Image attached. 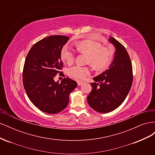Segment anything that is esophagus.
I'll return each mask as SVG.
<instances>
[{"label":"esophagus","instance_id":"34e87169","mask_svg":"<svg viewBox=\"0 0 155 155\" xmlns=\"http://www.w3.org/2000/svg\"><path fill=\"white\" fill-rule=\"evenodd\" d=\"M82 84H83V83H82V82L78 81V86H80V85H81Z\"/></svg>","mask_w":155,"mask_h":155}]
</instances>
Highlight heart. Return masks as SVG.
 I'll use <instances>...</instances> for the list:
<instances>
[{
	"instance_id": "heart-1",
	"label": "heart",
	"mask_w": 155,
	"mask_h": 155,
	"mask_svg": "<svg viewBox=\"0 0 155 155\" xmlns=\"http://www.w3.org/2000/svg\"><path fill=\"white\" fill-rule=\"evenodd\" d=\"M76 46L79 52L87 55V63L90 64L96 70L102 71L109 67L112 57V52L109 48L101 46L100 43L90 40L79 41ZM61 58L63 61L71 64L74 61L75 55L72 50L64 46L61 50ZM67 73L71 78L81 81L85 80L91 74V68L87 67L74 66L70 68Z\"/></svg>"
}]
</instances>
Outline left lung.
I'll list each match as a JSON object with an SVG mask.
<instances>
[{
	"label": "left lung",
	"mask_w": 155,
	"mask_h": 155,
	"mask_svg": "<svg viewBox=\"0 0 155 155\" xmlns=\"http://www.w3.org/2000/svg\"><path fill=\"white\" fill-rule=\"evenodd\" d=\"M116 48L109 68L93 78L92 91L87 96L88 105L100 113L117 109L125 100L133 83V67L124 46L114 37L109 38Z\"/></svg>",
	"instance_id": "1"
}]
</instances>
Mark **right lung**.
Here are the masks:
<instances>
[{
  "mask_svg": "<svg viewBox=\"0 0 155 155\" xmlns=\"http://www.w3.org/2000/svg\"><path fill=\"white\" fill-rule=\"evenodd\" d=\"M69 38L51 35L36 43L28 54L23 68V85L30 100L46 113L56 114L66 108L77 82L68 78L59 83L54 77L63 67L61 52ZM60 72V74H62Z\"/></svg>",
  "mask_w": 155,
  "mask_h": 155,
  "instance_id": "1",
  "label": "right lung"
}]
</instances>
